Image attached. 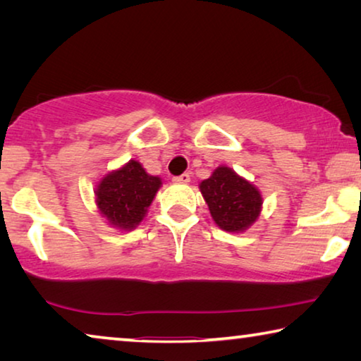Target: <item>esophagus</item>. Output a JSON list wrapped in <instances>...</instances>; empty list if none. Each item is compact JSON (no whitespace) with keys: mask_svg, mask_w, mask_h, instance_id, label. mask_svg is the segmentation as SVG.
Listing matches in <instances>:
<instances>
[{"mask_svg":"<svg viewBox=\"0 0 361 361\" xmlns=\"http://www.w3.org/2000/svg\"><path fill=\"white\" fill-rule=\"evenodd\" d=\"M172 181L173 183H181V185H186V183L191 181V176H189V173H183L180 176H175Z\"/></svg>","mask_w":361,"mask_h":361,"instance_id":"1","label":"esophagus"}]
</instances>
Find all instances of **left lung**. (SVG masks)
I'll return each instance as SVG.
<instances>
[{
  "mask_svg": "<svg viewBox=\"0 0 361 361\" xmlns=\"http://www.w3.org/2000/svg\"><path fill=\"white\" fill-rule=\"evenodd\" d=\"M199 189L219 229L245 232L258 221L262 212L261 191L231 167H216L209 178L200 181Z\"/></svg>",
  "mask_w": 361,
  "mask_h": 361,
  "instance_id": "left-lung-1",
  "label": "left lung"
}]
</instances>
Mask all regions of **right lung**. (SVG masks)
Here are the masks:
<instances>
[{
  "label": "right lung",
  "mask_w": 361,
  "mask_h": 361,
  "mask_svg": "<svg viewBox=\"0 0 361 361\" xmlns=\"http://www.w3.org/2000/svg\"><path fill=\"white\" fill-rule=\"evenodd\" d=\"M162 186L135 159L102 176L95 185L97 212L121 232L133 231L143 221Z\"/></svg>",
  "instance_id": "right-lung-1"
}]
</instances>
